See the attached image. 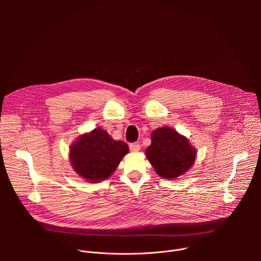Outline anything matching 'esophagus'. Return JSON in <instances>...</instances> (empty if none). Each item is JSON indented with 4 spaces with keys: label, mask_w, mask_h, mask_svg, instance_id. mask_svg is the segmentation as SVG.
Masks as SVG:
<instances>
[{
    "label": "esophagus",
    "mask_w": 261,
    "mask_h": 261,
    "mask_svg": "<svg viewBox=\"0 0 261 261\" xmlns=\"http://www.w3.org/2000/svg\"><path fill=\"white\" fill-rule=\"evenodd\" d=\"M129 147H130V151L133 152V153H137V152L140 151V144L136 143V142L135 143H131L129 145Z\"/></svg>",
    "instance_id": "esophagus-1"
}]
</instances>
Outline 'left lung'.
Listing matches in <instances>:
<instances>
[{
    "mask_svg": "<svg viewBox=\"0 0 261 261\" xmlns=\"http://www.w3.org/2000/svg\"><path fill=\"white\" fill-rule=\"evenodd\" d=\"M152 143L145 156L163 178L173 179L182 175L195 162L196 148L174 129L162 127L152 132Z\"/></svg>",
    "mask_w": 261,
    "mask_h": 261,
    "instance_id": "1",
    "label": "left lung"
}]
</instances>
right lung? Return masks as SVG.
Masks as SVG:
<instances>
[{"mask_svg":"<svg viewBox=\"0 0 261 261\" xmlns=\"http://www.w3.org/2000/svg\"><path fill=\"white\" fill-rule=\"evenodd\" d=\"M128 153L126 142L114 140L105 130L96 128L81 135L71 145L70 161L79 175L98 182L108 178Z\"/></svg>","mask_w":261,"mask_h":261,"instance_id":"obj_1","label":"right lung"}]
</instances>
